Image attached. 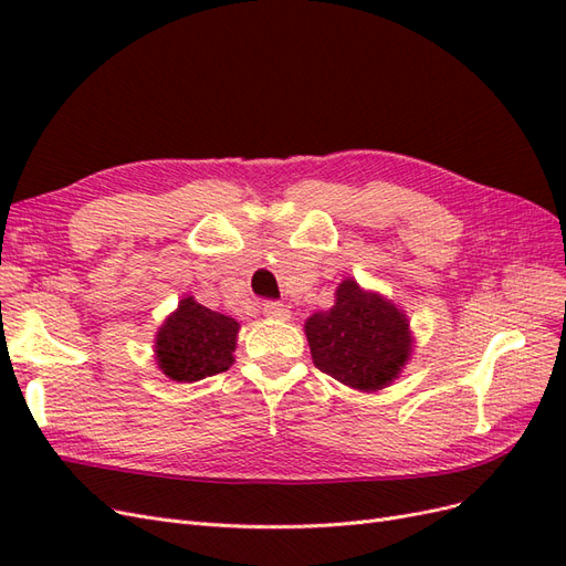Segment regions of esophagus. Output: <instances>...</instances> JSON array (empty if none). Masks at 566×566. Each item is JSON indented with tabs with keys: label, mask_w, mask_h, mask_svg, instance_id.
Listing matches in <instances>:
<instances>
[{
	"label": "esophagus",
	"mask_w": 566,
	"mask_h": 566,
	"mask_svg": "<svg viewBox=\"0 0 566 566\" xmlns=\"http://www.w3.org/2000/svg\"><path fill=\"white\" fill-rule=\"evenodd\" d=\"M262 312H264L269 318H281V321L290 318V312L285 310V304L273 302V300H266V302L262 304Z\"/></svg>",
	"instance_id": "esophagus-1"
}]
</instances>
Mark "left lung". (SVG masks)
<instances>
[{
    "label": "left lung",
    "mask_w": 566,
    "mask_h": 566,
    "mask_svg": "<svg viewBox=\"0 0 566 566\" xmlns=\"http://www.w3.org/2000/svg\"><path fill=\"white\" fill-rule=\"evenodd\" d=\"M304 333L316 368L361 391L391 385L413 352L406 314L354 279L337 285L333 310L306 318Z\"/></svg>",
    "instance_id": "left-lung-1"
}]
</instances>
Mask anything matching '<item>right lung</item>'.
<instances>
[{
  "mask_svg": "<svg viewBox=\"0 0 566 566\" xmlns=\"http://www.w3.org/2000/svg\"><path fill=\"white\" fill-rule=\"evenodd\" d=\"M241 323L184 297L156 335L158 368L175 382H198L233 364Z\"/></svg>",
  "mask_w": 566,
  "mask_h": 566,
  "instance_id": "right-lung-1",
  "label": "right lung"
}]
</instances>
